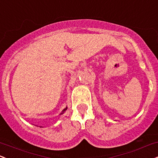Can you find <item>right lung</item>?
Segmentation results:
<instances>
[{
    "mask_svg": "<svg viewBox=\"0 0 158 158\" xmlns=\"http://www.w3.org/2000/svg\"><path fill=\"white\" fill-rule=\"evenodd\" d=\"M67 110V107H66V108L64 109V110L63 111H62V113H60V114H63V113H64V111H66Z\"/></svg>",
    "mask_w": 158,
    "mask_h": 158,
    "instance_id": "obj_1",
    "label": "right lung"
}]
</instances>
